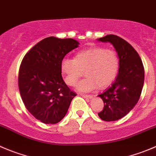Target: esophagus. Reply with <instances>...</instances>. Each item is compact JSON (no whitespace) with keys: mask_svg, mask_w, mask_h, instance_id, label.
<instances>
[{"mask_svg":"<svg viewBox=\"0 0 156 156\" xmlns=\"http://www.w3.org/2000/svg\"><path fill=\"white\" fill-rule=\"evenodd\" d=\"M80 95L84 97V98H92V95L91 94H80Z\"/></svg>","mask_w":156,"mask_h":156,"instance_id":"34e87169","label":"esophagus"}]
</instances>
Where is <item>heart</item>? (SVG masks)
<instances>
[{"mask_svg": "<svg viewBox=\"0 0 156 156\" xmlns=\"http://www.w3.org/2000/svg\"><path fill=\"white\" fill-rule=\"evenodd\" d=\"M61 68L70 86L76 85L85 71L86 77L80 81L78 88L89 91L97 86L105 88L115 80L119 71V58L115 51L96 47L78 52L74 59L64 58Z\"/></svg>", "mask_w": 156, "mask_h": 156, "instance_id": "b5f03b06", "label": "heart"}]
</instances>
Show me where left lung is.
<instances>
[{"instance_id": "8db88e82", "label": "left lung", "mask_w": 156, "mask_h": 156, "mask_svg": "<svg viewBox=\"0 0 156 156\" xmlns=\"http://www.w3.org/2000/svg\"><path fill=\"white\" fill-rule=\"evenodd\" d=\"M98 41L110 42L119 58V71L115 81L98 95L104 102L98 116L106 122H112L126 115L137 104L143 88L145 70L137 51L122 37L108 34Z\"/></svg>"}]
</instances>
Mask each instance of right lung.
I'll use <instances>...</instances> for the list:
<instances>
[{"label": "right lung", "instance_id": "right-lung-1", "mask_svg": "<svg viewBox=\"0 0 156 156\" xmlns=\"http://www.w3.org/2000/svg\"><path fill=\"white\" fill-rule=\"evenodd\" d=\"M78 44L72 38L46 37L21 62L18 74L21 98L29 112L44 124L62 121L77 95L64 81L61 65L65 55Z\"/></svg>", "mask_w": 156, "mask_h": 156}]
</instances>
